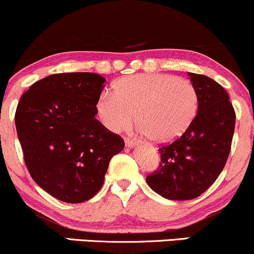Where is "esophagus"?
<instances>
[{
  "instance_id": "34e87169",
  "label": "esophagus",
  "mask_w": 254,
  "mask_h": 254,
  "mask_svg": "<svg viewBox=\"0 0 254 254\" xmlns=\"http://www.w3.org/2000/svg\"><path fill=\"white\" fill-rule=\"evenodd\" d=\"M125 147L127 148H135L136 142L132 138H125Z\"/></svg>"
}]
</instances>
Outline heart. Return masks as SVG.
I'll return each instance as SVG.
<instances>
[{"label":"heart","instance_id":"heart-1","mask_svg":"<svg viewBox=\"0 0 254 254\" xmlns=\"http://www.w3.org/2000/svg\"><path fill=\"white\" fill-rule=\"evenodd\" d=\"M199 109L190 81L168 74H136L119 78L112 92L101 93L95 113L111 132L131 127L136 113L138 131L155 143L176 141L188 131Z\"/></svg>","mask_w":254,"mask_h":254}]
</instances>
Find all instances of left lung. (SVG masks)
<instances>
[{
	"mask_svg": "<svg viewBox=\"0 0 254 254\" xmlns=\"http://www.w3.org/2000/svg\"><path fill=\"white\" fill-rule=\"evenodd\" d=\"M199 97V109L188 131L160 148L159 170L145 178L160 196L171 200L193 199L205 192L228 159L235 112L228 93L205 75L188 72Z\"/></svg>",
	"mask_w": 254,
	"mask_h": 254,
	"instance_id": "8db88e82",
	"label": "left lung"
}]
</instances>
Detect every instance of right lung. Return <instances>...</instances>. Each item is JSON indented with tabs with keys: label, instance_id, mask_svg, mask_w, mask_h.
Returning a JSON list of instances; mask_svg holds the SVG:
<instances>
[{
	"label": "right lung",
	"instance_id": "right-lung-1",
	"mask_svg": "<svg viewBox=\"0 0 254 254\" xmlns=\"http://www.w3.org/2000/svg\"><path fill=\"white\" fill-rule=\"evenodd\" d=\"M106 78L94 72L54 74L37 81L16 107L15 127L32 179L52 197L82 203L104 184L124 141L95 119Z\"/></svg>",
	"mask_w": 254,
	"mask_h": 254
}]
</instances>
